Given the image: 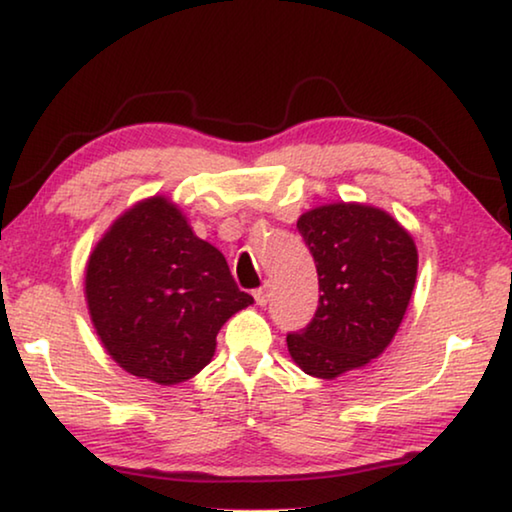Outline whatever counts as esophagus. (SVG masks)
I'll return each instance as SVG.
<instances>
[{
    "instance_id": "obj_1",
    "label": "esophagus",
    "mask_w": 512,
    "mask_h": 512,
    "mask_svg": "<svg viewBox=\"0 0 512 512\" xmlns=\"http://www.w3.org/2000/svg\"><path fill=\"white\" fill-rule=\"evenodd\" d=\"M254 300H256V304H261V306L270 302V290H267V286L254 290Z\"/></svg>"
}]
</instances>
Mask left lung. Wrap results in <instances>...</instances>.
I'll use <instances>...</instances> for the list:
<instances>
[{"label": "left lung", "mask_w": 512, "mask_h": 512, "mask_svg": "<svg viewBox=\"0 0 512 512\" xmlns=\"http://www.w3.org/2000/svg\"><path fill=\"white\" fill-rule=\"evenodd\" d=\"M316 261L320 300L313 320L286 336L304 373L322 380L377 359L410 304L419 254L412 235L380 208L329 203L297 219Z\"/></svg>", "instance_id": "obj_1"}]
</instances>
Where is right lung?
I'll use <instances>...</instances> for the list:
<instances>
[{
	"label": "right lung",
	"instance_id": "obj_1",
	"mask_svg": "<svg viewBox=\"0 0 512 512\" xmlns=\"http://www.w3.org/2000/svg\"><path fill=\"white\" fill-rule=\"evenodd\" d=\"M84 293L109 357L164 387L206 368L224 322L254 304L222 251L196 238L164 196L109 226L86 263Z\"/></svg>",
	"mask_w": 512,
	"mask_h": 512
}]
</instances>
